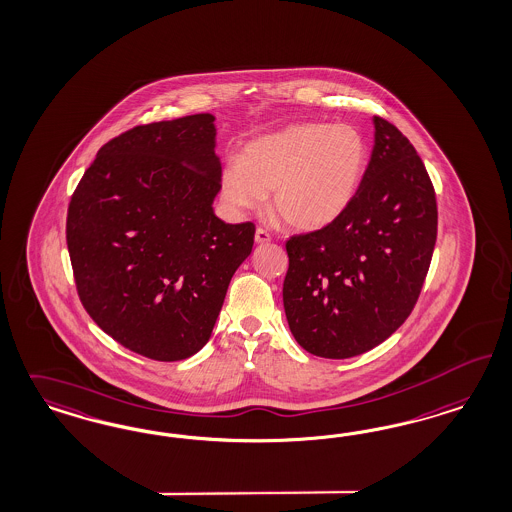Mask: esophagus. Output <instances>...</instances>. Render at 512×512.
I'll return each mask as SVG.
<instances>
[{
    "label": "esophagus",
    "mask_w": 512,
    "mask_h": 512,
    "mask_svg": "<svg viewBox=\"0 0 512 512\" xmlns=\"http://www.w3.org/2000/svg\"><path fill=\"white\" fill-rule=\"evenodd\" d=\"M270 240H272V236H270L265 229L255 230V242H257V244H268Z\"/></svg>",
    "instance_id": "esophagus-1"
}]
</instances>
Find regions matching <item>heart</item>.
I'll list each match as a JSON object with an SVG mask.
<instances>
[{"mask_svg":"<svg viewBox=\"0 0 512 512\" xmlns=\"http://www.w3.org/2000/svg\"><path fill=\"white\" fill-rule=\"evenodd\" d=\"M369 164L363 134L350 124L297 123L249 141L230 160L221 196L232 212L263 208L299 230L329 227L352 206Z\"/></svg>","mask_w":512,"mask_h":512,"instance_id":"b5f03b06","label":"heart"}]
</instances>
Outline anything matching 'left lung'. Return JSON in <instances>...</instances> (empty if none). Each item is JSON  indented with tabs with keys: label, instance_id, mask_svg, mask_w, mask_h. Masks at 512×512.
I'll return each instance as SVG.
<instances>
[{
	"label": "left lung",
	"instance_id": "obj_1",
	"mask_svg": "<svg viewBox=\"0 0 512 512\" xmlns=\"http://www.w3.org/2000/svg\"><path fill=\"white\" fill-rule=\"evenodd\" d=\"M374 147L352 206L293 236L283 308L312 355L348 359L393 335L420 297L437 240V200L414 145L374 117Z\"/></svg>",
	"mask_w": 512,
	"mask_h": 512
}]
</instances>
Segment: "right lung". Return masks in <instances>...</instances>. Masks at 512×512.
<instances>
[{
    "label": "right lung",
    "instance_id": "1",
    "mask_svg": "<svg viewBox=\"0 0 512 512\" xmlns=\"http://www.w3.org/2000/svg\"><path fill=\"white\" fill-rule=\"evenodd\" d=\"M215 117L141 124L107 141L71 196L77 293L124 348L181 361L206 346L255 225L213 213L221 191Z\"/></svg>",
    "mask_w": 512,
    "mask_h": 512
}]
</instances>
